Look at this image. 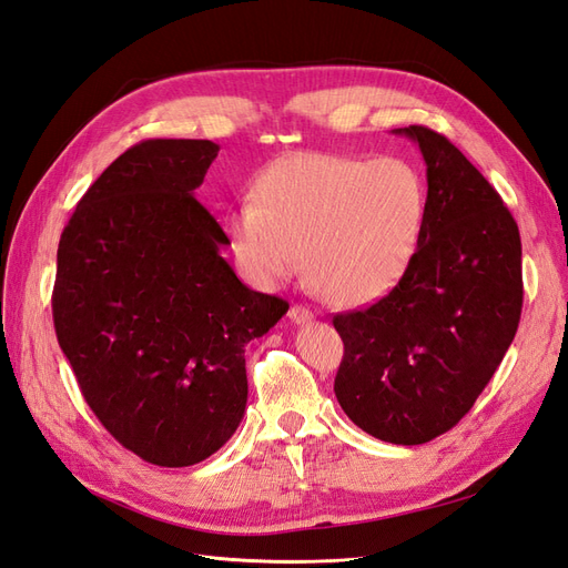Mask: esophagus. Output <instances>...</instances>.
Returning <instances> with one entry per match:
<instances>
[{
  "label": "esophagus",
  "mask_w": 568,
  "mask_h": 568,
  "mask_svg": "<svg viewBox=\"0 0 568 568\" xmlns=\"http://www.w3.org/2000/svg\"><path fill=\"white\" fill-rule=\"evenodd\" d=\"M288 317H291V322H296V324H307V322H313V313L307 311V307H303V305H291L288 307Z\"/></svg>",
  "instance_id": "34e87169"
}]
</instances>
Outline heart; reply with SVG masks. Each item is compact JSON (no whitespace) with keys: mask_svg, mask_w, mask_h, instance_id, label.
I'll use <instances>...</instances> for the list:
<instances>
[{"mask_svg":"<svg viewBox=\"0 0 568 568\" xmlns=\"http://www.w3.org/2000/svg\"><path fill=\"white\" fill-rule=\"evenodd\" d=\"M428 213L422 170L403 156L294 153L253 184V201L225 217L244 277L274 288L301 270L338 307L384 298L419 251Z\"/></svg>","mask_w":568,"mask_h":568,"instance_id":"b5f03b06","label":"heart"}]
</instances>
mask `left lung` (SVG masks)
<instances>
[{
	"instance_id": "obj_1",
	"label": "left lung",
	"mask_w": 568,
	"mask_h": 568,
	"mask_svg": "<svg viewBox=\"0 0 568 568\" xmlns=\"http://www.w3.org/2000/svg\"><path fill=\"white\" fill-rule=\"evenodd\" d=\"M395 134L422 149L426 227L390 294L334 315L343 341L334 393L369 436L422 445L467 415L517 334L521 236L500 194L448 136L424 125Z\"/></svg>"
}]
</instances>
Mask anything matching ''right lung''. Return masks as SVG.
<instances>
[{
    "mask_svg": "<svg viewBox=\"0 0 568 568\" xmlns=\"http://www.w3.org/2000/svg\"><path fill=\"white\" fill-rule=\"evenodd\" d=\"M220 146L144 140L84 192L57 253V338L84 400L144 462L189 467L244 417V346L288 311L239 282L196 201Z\"/></svg>",
    "mask_w": 568,
    "mask_h": 568,
    "instance_id": "add662e5",
    "label": "right lung"
}]
</instances>
